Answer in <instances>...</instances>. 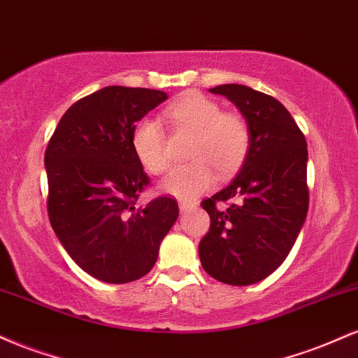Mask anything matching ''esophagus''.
<instances>
[{
    "instance_id": "1",
    "label": "esophagus",
    "mask_w": 358,
    "mask_h": 358,
    "mask_svg": "<svg viewBox=\"0 0 358 358\" xmlns=\"http://www.w3.org/2000/svg\"><path fill=\"white\" fill-rule=\"evenodd\" d=\"M178 207H180V210H182V212H188V210H190V208H193V203H188V202H180V203H178Z\"/></svg>"
}]
</instances>
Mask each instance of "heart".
<instances>
[{
	"label": "heart",
	"mask_w": 358,
	"mask_h": 358,
	"mask_svg": "<svg viewBox=\"0 0 358 358\" xmlns=\"http://www.w3.org/2000/svg\"><path fill=\"white\" fill-rule=\"evenodd\" d=\"M175 129L195 133L190 156L195 162L176 166L159 183V188L176 199L192 200L212 187L216 168L220 175L236 171L248 155L250 133L248 122L210 97L190 92L165 110ZM134 155L150 173H163L170 166L166 133L155 117L139 119L131 136Z\"/></svg>",
	"instance_id": "heart-1"
}]
</instances>
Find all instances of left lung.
I'll list each match as a JSON object with an SVG mask.
<instances>
[{"label":"left lung","mask_w":358,"mask_h":358,"mask_svg":"<svg viewBox=\"0 0 358 358\" xmlns=\"http://www.w3.org/2000/svg\"><path fill=\"white\" fill-rule=\"evenodd\" d=\"M208 90L236 104L250 143L236 178L202 202L210 229L199 256L217 281L249 286L282 264L305 224L306 139L285 106L268 94L241 84ZM222 203L229 205L220 208Z\"/></svg>","instance_id":"1"}]
</instances>
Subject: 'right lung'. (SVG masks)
Returning a JSON list of instances; mask_svg holds the SVG:
<instances>
[{"label":"right lung","mask_w":358,"mask_h":358,"mask_svg":"<svg viewBox=\"0 0 358 358\" xmlns=\"http://www.w3.org/2000/svg\"><path fill=\"white\" fill-rule=\"evenodd\" d=\"M166 99L155 89L96 90L67 109L45 151L53 232L99 281L122 285L150 273L178 219L168 196L134 205L150 178L131 145L133 129Z\"/></svg>","instance_id":"right-lung-1"}]
</instances>
